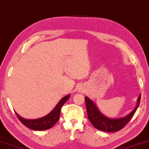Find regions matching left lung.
Masks as SVG:
<instances>
[{
	"mask_svg": "<svg viewBox=\"0 0 149 149\" xmlns=\"http://www.w3.org/2000/svg\"><path fill=\"white\" fill-rule=\"evenodd\" d=\"M85 104L88 118L94 127L99 130L107 132H115L120 130L133 117L139 105L141 94L137 99V104L135 109L126 117L120 118H109L100 113L94 102L88 97H85Z\"/></svg>",
	"mask_w": 149,
	"mask_h": 149,
	"instance_id": "left-lung-1",
	"label": "left lung"
}]
</instances>
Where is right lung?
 I'll return each mask as SVG.
<instances>
[{
	"label": "right lung",
	"mask_w": 149,
	"mask_h": 149,
	"mask_svg": "<svg viewBox=\"0 0 149 149\" xmlns=\"http://www.w3.org/2000/svg\"><path fill=\"white\" fill-rule=\"evenodd\" d=\"M70 97V94L64 96L58 103L56 106L54 108V109L49 114L45 116L44 117L38 118V119H25V118L20 117L17 113L15 112V115H17L19 120L24 125L30 129L33 130H45L50 129L58 122L59 118H60L61 108L68 100L69 99Z\"/></svg>",
	"instance_id": "obj_1"
}]
</instances>
